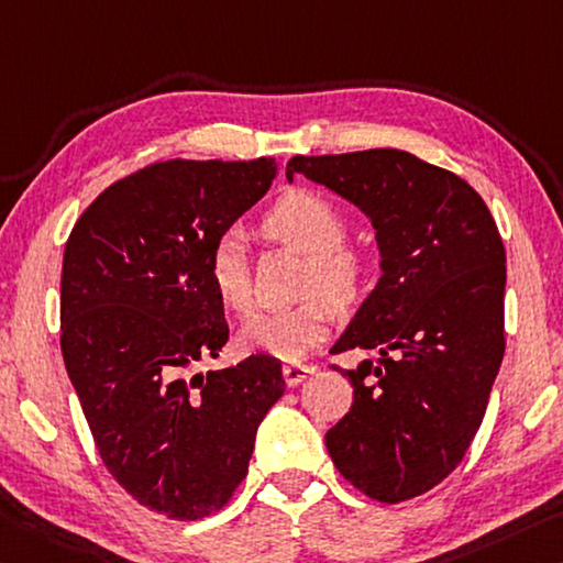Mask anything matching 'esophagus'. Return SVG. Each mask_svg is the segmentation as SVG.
Here are the masks:
<instances>
[{"label":"esophagus","mask_w":563,"mask_h":563,"mask_svg":"<svg viewBox=\"0 0 563 563\" xmlns=\"http://www.w3.org/2000/svg\"><path fill=\"white\" fill-rule=\"evenodd\" d=\"M310 373H313V365H306V363H288L283 365V376L288 386H298V383L306 380Z\"/></svg>","instance_id":"34e87169"}]
</instances>
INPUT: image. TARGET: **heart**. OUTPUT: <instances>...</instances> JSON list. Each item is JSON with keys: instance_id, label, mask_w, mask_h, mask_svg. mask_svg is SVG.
Masks as SVG:
<instances>
[{"instance_id": "b5f03b06", "label": "heart", "mask_w": 563, "mask_h": 563, "mask_svg": "<svg viewBox=\"0 0 563 563\" xmlns=\"http://www.w3.org/2000/svg\"><path fill=\"white\" fill-rule=\"evenodd\" d=\"M265 233L308 255V271L298 306L263 313L240 330L238 343L247 353L280 361H300L325 341L338 310H353L376 285V261L368 250L347 243V218L328 195L290 190L267 210ZM208 280L222 308L245 316L253 308L245 243L240 233L220 235L208 255Z\"/></svg>"}]
</instances>
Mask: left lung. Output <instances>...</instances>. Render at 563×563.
<instances>
[{
    "instance_id": "8db88e82",
    "label": "left lung",
    "mask_w": 563,
    "mask_h": 563,
    "mask_svg": "<svg viewBox=\"0 0 563 563\" xmlns=\"http://www.w3.org/2000/svg\"><path fill=\"white\" fill-rule=\"evenodd\" d=\"M371 218L383 275L333 353L361 351L353 406L325 433L341 476L373 501L439 486L466 456L501 365L506 250L481 195L404 150L296 155L292 175Z\"/></svg>"
}]
</instances>
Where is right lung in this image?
Returning <instances> with one entry per match:
<instances>
[{
  "mask_svg": "<svg viewBox=\"0 0 563 563\" xmlns=\"http://www.w3.org/2000/svg\"><path fill=\"white\" fill-rule=\"evenodd\" d=\"M278 159H165L112 183L65 245L59 345L112 478L167 519L220 511L247 476L283 365L247 355L192 373L228 343L212 243L263 198Z\"/></svg>",
  "mask_w": 563,
  "mask_h": 563,
  "instance_id": "add662e5",
  "label": "right lung"
}]
</instances>
